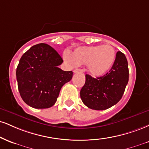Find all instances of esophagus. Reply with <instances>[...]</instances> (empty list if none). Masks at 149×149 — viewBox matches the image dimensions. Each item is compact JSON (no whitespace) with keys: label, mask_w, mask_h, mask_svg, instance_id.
Returning a JSON list of instances; mask_svg holds the SVG:
<instances>
[{"label":"esophagus","mask_w":149,"mask_h":149,"mask_svg":"<svg viewBox=\"0 0 149 149\" xmlns=\"http://www.w3.org/2000/svg\"><path fill=\"white\" fill-rule=\"evenodd\" d=\"M73 72L75 73H82V70L81 69H76L73 71Z\"/></svg>","instance_id":"obj_1"}]
</instances>
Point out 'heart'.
I'll use <instances>...</instances> for the list:
<instances>
[{"label": "heart", "mask_w": 149, "mask_h": 149, "mask_svg": "<svg viewBox=\"0 0 149 149\" xmlns=\"http://www.w3.org/2000/svg\"><path fill=\"white\" fill-rule=\"evenodd\" d=\"M64 57L73 64H87L89 73L92 76H101L113 66L116 53L112 46L106 44L78 48L72 55L66 52Z\"/></svg>", "instance_id": "obj_1"}]
</instances>
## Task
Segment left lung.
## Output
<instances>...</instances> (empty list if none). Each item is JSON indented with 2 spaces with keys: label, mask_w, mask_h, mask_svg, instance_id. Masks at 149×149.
I'll return each instance as SVG.
<instances>
[{
  "label": "left lung",
  "mask_w": 149,
  "mask_h": 149,
  "mask_svg": "<svg viewBox=\"0 0 149 149\" xmlns=\"http://www.w3.org/2000/svg\"><path fill=\"white\" fill-rule=\"evenodd\" d=\"M128 78V61L123 53L118 51L113 66L106 74L96 78L86 74L85 83L80 90L82 101L92 110L110 108L121 100Z\"/></svg>",
  "instance_id": "8db88e82"
}]
</instances>
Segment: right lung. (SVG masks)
Segmentation results:
<instances>
[{"instance_id": "obj_1", "label": "right lung", "mask_w": 149, "mask_h": 149, "mask_svg": "<svg viewBox=\"0 0 149 149\" xmlns=\"http://www.w3.org/2000/svg\"><path fill=\"white\" fill-rule=\"evenodd\" d=\"M63 60L46 44L32 46L21 57L17 69L18 88L23 101L36 109H45L56 103L60 89L73 77L71 71L58 67Z\"/></svg>"}]
</instances>
